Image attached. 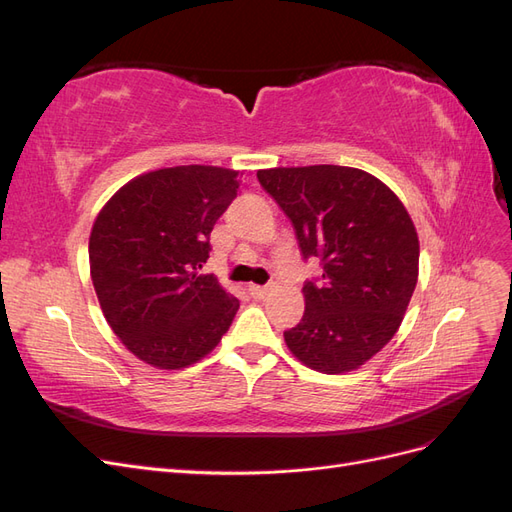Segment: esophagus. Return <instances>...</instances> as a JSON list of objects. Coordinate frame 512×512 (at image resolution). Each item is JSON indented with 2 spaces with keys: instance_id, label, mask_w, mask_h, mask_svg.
<instances>
[{
  "instance_id": "34e87169",
  "label": "esophagus",
  "mask_w": 512,
  "mask_h": 512,
  "mask_svg": "<svg viewBox=\"0 0 512 512\" xmlns=\"http://www.w3.org/2000/svg\"><path fill=\"white\" fill-rule=\"evenodd\" d=\"M250 294L254 299H265L269 294V286H250Z\"/></svg>"
}]
</instances>
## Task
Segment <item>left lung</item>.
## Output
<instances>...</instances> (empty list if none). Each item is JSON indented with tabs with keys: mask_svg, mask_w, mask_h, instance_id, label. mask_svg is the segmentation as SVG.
<instances>
[{
	"mask_svg": "<svg viewBox=\"0 0 512 512\" xmlns=\"http://www.w3.org/2000/svg\"><path fill=\"white\" fill-rule=\"evenodd\" d=\"M292 222L303 260L322 275L303 284L305 312L284 331L301 363L324 374L361 367L397 333L418 277V237L401 200L350 166L256 173Z\"/></svg>",
	"mask_w": 512,
	"mask_h": 512,
	"instance_id": "obj_1",
	"label": "left lung"
}]
</instances>
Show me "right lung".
<instances>
[{"label":"right lung","instance_id":"add662e5","mask_svg":"<svg viewBox=\"0 0 512 512\" xmlns=\"http://www.w3.org/2000/svg\"><path fill=\"white\" fill-rule=\"evenodd\" d=\"M239 190L237 170L162 168L123 185L98 213L91 282L106 322L141 361L188 367L228 331L239 299L200 269L211 230Z\"/></svg>","mask_w":512,"mask_h":512}]
</instances>
